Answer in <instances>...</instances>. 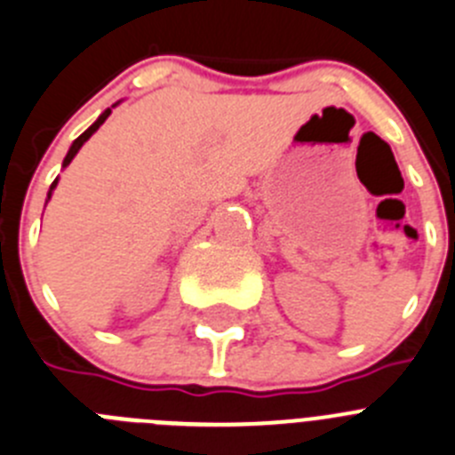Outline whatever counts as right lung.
<instances>
[{
    "label": "right lung",
    "mask_w": 455,
    "mask_h": 455,
    "mask_svg": "<svg viewBox=\"0 0 455 455\" xmlns=\"http://www.w3.org/2000/svg\"><path fill=\"white\" fill-rule=\"evenodd\" d=\"M113 108H116V106H113ZM108 116H110V108H106V110H104V113H101V116H100V117H97V122H95V124L90 126V129H85V131H84V133H81V136H79V138H76V140H75V142H72V147H69V151H68V156H65V161H63V167H68V165H69V163H72V158H75V156H76V151H79V149H81V147H84V142H85V140H88V138H90V136H92V133H95V131H97V129H100V126H101V124H104V122H106V117H108ZM56 183H59V179H56V181H54V183H52V188H49V192H47V199H49V197H52V192H54Z\"/></svg>",
    "instance_id": "1"
}]
</instances>
